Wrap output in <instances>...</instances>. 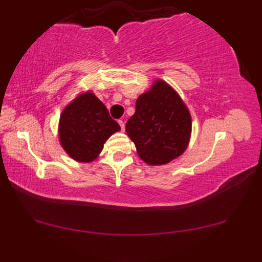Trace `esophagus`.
Instances as JSON below:
<instances>
[{
  "mask_svg": "<svg viewBox=\"0 0 262 262\" xmlns=\"http://www.w3.org/2000/svg\"><path fill=\"white\" fill-rule=\"evenodd\" d=\"M118 124H119V126H120V128H121V130L124 132V130H125V122L122 121V120H118Z\"/></svg>",
  "mask_w": 262,
  "mask_h": 262,
  "instance_id": "esophagus-1",
  "label": "esophagus"
}]
</instances>
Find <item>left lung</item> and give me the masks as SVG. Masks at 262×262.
<instances>
[{
  "label": "left lung",
  "instance_id": "1",
  "mask_svg": "<svg viewBox=\"0 0 262 262\" xmlns=\"http://www.w3.org/2000/svg\"><path fill=\"white\" fill-rule=\"evenodd\" d=\"M191 115L173 88L157 79L136 100L126 133L144 162L163 165L185 153L191 137Z\"/></svg>",
  "mask_w": 262,
  "mask_h": 262
}]
</instances>
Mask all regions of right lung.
I'll use <instances>...</instances> for the list:
<instances>
[{"mask_svg":"<svg viewBox=\"0 0 262 262\" xmlns=\"http://www.w3.org/2000/svg\"><path fill=\"white\" fill-rule=\"evenodd\" d=\"M120 130L118 122L92 90L80 92L65 105L58 121L60 146L71 159L90 163L99 158L108 138Z\"/></svg>","mask_w":262,"mask_h":262,"instance_id":"right-lung-1","label":"right lung"}]
</instances>
